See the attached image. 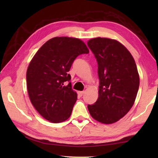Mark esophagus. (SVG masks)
Segmentation results:
<instances>
[{
    "mask_svg": "<svg viewBox=\"0 0 158 158\" xmlns=\"http://www.w3.org/2000/svg\"><path fill=\"white\" fill-rule=\"evenodd\" d=\"M77 93H78V94H79L80 96H82L83 94H84L85 92H84V91H81V92L79 91V92H78Z\"/></svg>",
    "mask_w": 158,
    "mask_h": 158,
    "instance_id": "1",
    "label": "esophagus"
}]
</instances>
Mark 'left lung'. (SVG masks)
Returning <instances> with one entry per match:
<instances>
[{"mask_svg":"<svg viewBox=\"0 0 158 158\" xmlns=\"http://www.w3.org/2000/svg\"><path fill=\"white\" fill-rule=\"evenodd\" d=\"M88 46L98 62V98L88 105L94 119L115 123L128 113L135 103L140 79L135 60L122 43L114 39L94 38Z\"/></svg>","mask_w":158,"mask_h":158,"instance_id":"left-lung-1","label":"left lung"}]
</instances>
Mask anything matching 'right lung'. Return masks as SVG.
Returning <instances> with one entry per match:
<instances>
[{
  "mask_svg": "<svg viewBox=\"0 0 158 158\" xmlns=\"http://www.w3.org/2000/svg\"><path fill=\"white\" fill-rule=\"evenodd\" d=\"M89 49L77 38L54 37L40 48L29 64L26 72L30 100L43 118L52 123L68 119L77 94L72 89L68 74L74 60Z\"/></svg>",
  "mask_w": 158,
  "mask_h": 158,
  "instance_id": "1",
  "label": "right lung"
}]
</instances>
